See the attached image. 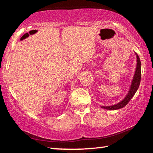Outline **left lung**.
Wrapping results in <instances>:
<instances>
[{"label":"left lung","instance_id":"left-lung-1","mask_svg":"<svg viewBox=\"0 0 153 153\" xmlns=\"http://www.w3.org/2000/svg\"><path fill=\"white\" fill-rule=\"evenodd\" d=\"M137 56V65H136V69L135 71V74H134V78L132 80V83H131L130 89H129V91L128 94H127L126 98L119 102L118 104L112 105V106H108V107H101L102 108H105V109L107 110H117L120 109L125 107V106L128 104V103L130 101L135 93L136 92L137 90L138 89V87L140 86V79H141V62L140 60V58L138 55H136Z\"/></svg>","mask_w":153,"mask_h":153}]
</instances>
